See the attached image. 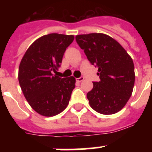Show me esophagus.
Masks as SVG:
<instances>
[{
  "mask_svg": "<svg viewBox=\"0 0 152 152\" xmlns=\"http://www.w3.org/2000/svg\"><path fill=\"white\" fill-rule=\"evenodd\" d=\"M84 80V77H78V78L76 79V80H77V82H81V81H83Z\"/></svg>",
  "mask_w": 152,
  "mask_h": 152,
  "instance_id": "1",
  "label": "esophagus"
}]
</instances>
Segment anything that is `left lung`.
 <instances>
[{"label": "left lung", "instance_id": "1", "mask_svg": "<svg viewBox=\"0 0 152 152\" xmlns=\"http://www.w3.org/2000/svg\"><path fill=\"white\" fill-rule=\"evenodd\" d=\"M77 43L90 62L98 68L99 82L87 94L90 106L99 113L114 114L129 100L135 84L133 61L123 46L103 33L77 35Z\"/></svg>", "mask_w": 152, "mask_h": 152}]
</instances>
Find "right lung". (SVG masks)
<instances>
[{
	"label": "right lung",
	"mask_w": 152,
	"mask_h": 152,
	"mask_svg": "<svg viewBox=\"0 0 152 152\" xmlns=\"http://www.w3.org/2000/svg\"><path fill=\"white\" fill-rule=\"evenodd\" d=\"M73 35L50 33L37 39L25 52L19 66L18 80L30 107L44 116L62 112L75 88L73 76L60 77L53 73L61 66Z\"/></svg>",
	"instance_id": "right-lung-1"
}]
</instances>
